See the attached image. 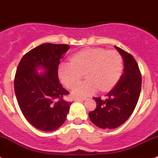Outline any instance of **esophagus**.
I'll return each mask as SVG.
<instances>
[{
	"label": "esophagus",
	"mask_w": 158,
	"mask_h": 158,
	"mask_svg": "<svg viewBox=\"0 0 158 158\" xmlns=\"http://www.w3.org/2000/svg\"><path fill=\"white\" fill-rule=\"evenodd\" d=\"M75 100H76V101H81V102H82V101L85 100V98H79V97H76V98H75Z\"/></svg>",
	"instance_id": "34e87169"
}]
</instances>
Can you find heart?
I'll return each mask as SVG.
<instances>
[{"mask_svg": "<svg viewBox=\"0 0 158 158\" xmlns=\"http://www.w3.org/2000/svg\"><path fill=\"white\" fill-rule=\"evenodd\" d=\"M122 70L123 59L117 51L89 48L75 53L70 63L60 64L58 76L66 87L72 89L84 74L86 80L73 89V94L84 96L95 93L98 88L102 91L110 89L119 80Z\"/></svg>", "mask_w": 158, "mask_h": 158, "instance_id": "heart-1", "label": "heart"}]
</instances>
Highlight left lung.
Masks as SVG:
<instances>
[{
    "mask_svg": "<svg viewBox=\"0 0 158 158\" xmlns=\"http://www.w3.org/2000/svg\"><path fill=\"white\" fill-rule=\"evenodd\" d=\"M115 47L123 59V74L106 98H94L97 106L89 113L92 123L104 129L116 128L127 121L135 109L141 92L142 76L137 62L129 52Z\"/></svg>",
    "mask_w": 158,
    "mask_h": 158,
    "instance_id": "1",
    "label": "left lung"
}]
</instances>
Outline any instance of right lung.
I'll return each instance as SVG.
<instances>
[{
    "label": "right lung",
    "mask_w": 158,
    "mask_h": 158,
    "mask_svg": "<svg viewBox=\"0 0 158 158\" xmlns=\"http://www.w3.org/2000/svg\"><path fill=\"white\" fill-rule=\"evenodd\" d=\"M69 48L65 44H42L27 52L17 68L14 79L17 102L27 120L41 131L57 129L69 113L72 103L64 98L69 92L60 82L57 71ZM38 66L46 73L38 75Z\"/></svg>",
    "instance_id": "right-lung-1"
}]
</instances>
